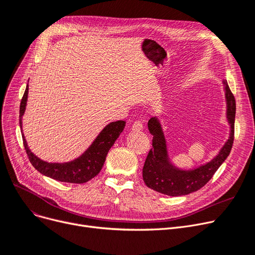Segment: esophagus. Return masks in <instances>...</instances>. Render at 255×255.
<instances>
[{
	"instance_id": "34e87169",
	"label": "esophagus",
	"mask_w": 255,
	"mask_h": 255,
	"mask_svg": "<svg viewBox=\"0 0 255 255\" xmlns=\"http://www.w3.org/2000/svg\"><path fill=\"white\" fill-rule=\"evenodd\" d=\"M132 129L134 131H140L142 129V122L141 121H135L133 125H132Z\"/></svg>"
}]
</instances>
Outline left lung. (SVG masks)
<instances>
[{
	"mask_svg": "<svg viewBox=\"0 0 255 255\" xmlns=\"http://www.w3.org/2000/svg\"><path fill=\"white\" fill-rule=\"evenodd\" d=\"M225 98L227 103V120L230 125V136L221 149L217 156L206 164L195 170L183 171L177 169L169 161L167 143L159 121L151 118L148 122V128L153 135L152 148L149 151L145 164L142 168V179L150 189L168 196H183L194 193L203 187L214 174L224 162L229 155L235 137L236 120V99L231 93L226 80Z\"/></svg>",
	"mask_w": 255,
	"mask_h": 255,
	"instance_id": "8db88e82",
	"label": "left lung"
}]
</instances>
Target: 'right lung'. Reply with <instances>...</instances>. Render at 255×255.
<instances>
[{"mask_svg": "<svg viewBox=\"0 0 255 255\" xmlns=\"http://www.w3.org/2000/svg\"><path fill=\"white\" fill-rule=\"evenodd\" d=\"M28 85L21 98L19 106V126L21 127V117L24 116L27 99H28ZM124 121H117L108 124L97 136L94 142L90 146L81 156L74 159L70 162L64 163H50L39 159L33 154L28 148L27 141L21 131L23 136V143L26 150V153L29 157L30 162L32 163L39 173L48 176L52 179L58 180L61 182L70 183H85L90 181L95 176L100 173L105 162L107 153L109 149L113 147L115 141L122 133L125 127Z\"/></svg>", "mask_w": 255, "mask_h": 255, "instance_id": "right-lung-1", "label": "right lung"}]
</instances>
